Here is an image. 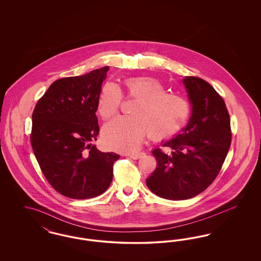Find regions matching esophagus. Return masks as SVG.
<instances>
[{
  "instance_id": "34e87169",
  "label": "esophagus",
  "mask_w": 261,
  "mask_h": 261,
  "mask_svg": "<svg viewBox=\"0 0 261 261\" xmlns=\"http://www.w3.org/2000/svg\"><path fill=\"white\" fill-rule=\"evenodd\" d=\"M144 154H145L144 152H137V153H130V154H128V156H129L130 159H132V160H139V159H141Z\"/></svg>"
}]
</instances>
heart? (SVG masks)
<instances>
[{
	"label": "heart",
	"mask_w": 261,
	"mask_h": 261,
	"mask_svg": "<svg viewBox=\"0 0 261 261\" xmlns=\"http://www.w3.org/2000/svg\"><path fill=\"white\" fill-rule=\"evenodd\" d=\"M124 98L135 100L131 116L118 117L102 129L105 145L113 150H136L148 133L153 141L176 135L190 116V106L183 97L167 93L162 81L153 77L137 76L124 80ZM123 96L113 83L106 84L99 94L97 110L103 120L112 118L121 107Z\"/></svg>",
	"instance_id": "1"
}]
</instances>
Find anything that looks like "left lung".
Returning <instances> with one entry per match:
<instances>
[{"mask_svg":"<svg viewBox=\"0 0 261 261\" xmlns=\"http://www.w3.org/2000/svg\"><path fill=\"white\" fill-rule=\"evenodd\" d=\"M183 83L193 105L186 127L163 144L170 152L152 150L158 166L147 179L149 190L166 199H191L203 192L220 172L230 149V115L222 97L208 82L186 76Z\"/></svg>","mask_w":261,"mask_h":261,"instance_id":"1","label":"left lung"}]
</instances>
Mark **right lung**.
<instances>
[{
    "instance_id": "1",
    "label": "right lung",
    "mask_w": 261,
    "mask_h": 261,
    "mask_svg": "<svg viewBox=\"0 0 261 261\" xmlns=\"http://www.w3.org/2000/svg\"><path fill=\"white\" fill-rule=\"evenodd\" d=\"M109 66L56 80L32 113L30 142L50 186L75 199L95 198L111 185L114 152H101L97 140L98 99Z\"/></svg>"
}]
</instances>
